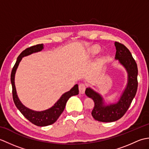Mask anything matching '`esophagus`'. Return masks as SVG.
<instances>
[{"label": "esophagus", "instance_id": "34e87169", "mask_svg": "<svg viewBox=\"0 0 149 149\" xmlns=\"http://www.w3.org/2000/svg\"><path fill=\"white\" fill-rule=\"evenodd\" d=\"M86 88V84L84 83H81L79 84V92L81 94H84L85 90Z\"/></svg>", "mask_w": 149, "mask_h": 149}]
</instances>
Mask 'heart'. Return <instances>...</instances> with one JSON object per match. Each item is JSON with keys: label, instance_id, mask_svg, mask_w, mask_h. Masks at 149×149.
<instances>
[{"label": "heart", "instance_id": "b5f03b06", "mask_svg": "<svg viewBox=\"0 0 149 149\" xmlns=\"http://www.w3.org/2000/svg\"><path fill=\"white\" fill-rule=\"evenodd\" d=\"M99 50H100L99 47L94 46V47H92V48H91V52H92L93 54H97V53H98V52H99Z\"/></svg>", "mask_w": 149, "mask_h": 149}]
</instances>
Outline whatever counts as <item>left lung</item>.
Listing matches in <instances>:
<instances>
[{
	"label": "left lung",
	"instance_id": "left-lung-1",
	"mask_svg": "<svg viewBox=\"0 0 149 149\" xmlns=\"http://www.w3.org/2000/svg\"><path fill=\"white\" fill-rule=\"evenodd\" d=\"M115 45L116 50L115 59L118 60L127 72V84L120 99L115 104L106 105L99 93L90 88H87L85 91L86 95L92 99L95 102L91 115L96 120L102 122H112L121 118L130 106L138 88L136 63L124 45L116 42Z\"/></svg>",
	"mask_w": 149,
	"mask_h": 149
}]
</instances>
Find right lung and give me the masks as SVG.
Listing matches in <instances>:
<instances>
[{
    "label": "right lung",
    "instance_id": "add662e5",
    "mask_svg": "<svg viewBox=\"0 0 149 149\" xmlns=\"http://www.w3.org/2000/svg\"><path fill=\"white\" fill-rule=\"evenodd\" d=\"M43 49V44H38V45L30 47L24 50V51H22L18 57L17 61H16L13 68L12 69L11 74L13 99L16 107L29 122L37 126H40V127L47 126L54 123L64 111L66 103L69 99V98L79 94L78 84H75L70 90L63 94L60 99L57 101L52 107L48 109L42 111H36L30 109L22 104L18 97L15 85L16 71H17L19 63L21 61L22 58L29 56L33 53L40 52Z\"/></svg>",
    "mask_w": 149,
    "mask_h": 149
}]
</instances>
